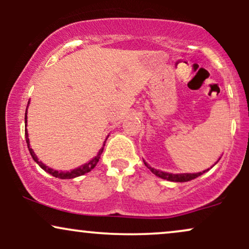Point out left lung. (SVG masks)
<instances>
[{
    "mask_svg": "<svg viewBox=\"0 0 249 249\" xmlns=\"http://www.w3.org/2000/svg\"><path fill=\"white\" fill-rule=\"evenodd\" d=\"M145 165L150 168V171L152 172L153 174H156L157 177H159V178L161 179H166V180H170V181H177V182H182V181H190V180L192 179H196V177L201 176L202 173H205L206 171H204V172H199V173H184V174H172V173H166V172H161V171H158L156 170V168L153 167H150L145 162Z\"/></svg>",
    "mask_w": 249,
    "mask_h": 249,
    "instance_id": "1",
    "label": "left lung"
}]
</instances>
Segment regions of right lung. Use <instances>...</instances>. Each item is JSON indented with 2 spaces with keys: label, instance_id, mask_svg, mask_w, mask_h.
<instances>
[{
  "label": "right lung",
  "instance_id": "add662e5",
  "mask_svg": "<svg viewBox=\"0 0 249 249\" xmlns=\"http://www.w3.org/2000/svg\"><path fill=\"white\" fill-rule=\"evenodd\" d=\"M24 132H25V141H27L28 148H29V152H30V154H31V157H33L34 160H35V161L37 162V164H38L39 166H41V167L43 168V170L45 171V172L50 173L51 176L56 177V178H59V179H72V178H76V177L83 176V174L90 172V171L92 170V168L96 166L97 162L99 161V158H101V154H102V152H103V148H102V150L99 151L98 154H97V156L95 157V158L92 159V160H90V161L88 162V164L83 165V166H81V167L76 168V170H72V171H71V172H58V171H55V170H53V168H49L48 166H45V165L43 164L42 161H39L38 158H37V157H36V154L34 153L33 148L30 147L29 138H28V131H27V112H25V130H24ZM104 145H105V144H104Z\"/></svg>",
  "mask_w": 249,
  "mask_h": 249
}]
</instances>
